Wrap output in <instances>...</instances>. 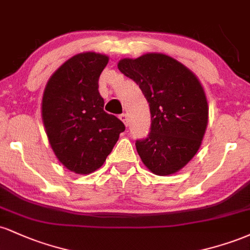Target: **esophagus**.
I'll list each match as a JSON object with an SVG mask.
<instances>
[{
    "label": "esophagus",
    "mask_w": 250,
    "mask_h": 250,
    "mask_svg": "<svg viewBox=\"0 0 250 250\" xmlns=\"http://www.w3.org/2000/svg\"><path fill=\"white\" fill-rule=\"evenodd\" d=\"M120 119H121V121L125 123V125H128V123H129V116H128V114H121V115H120Z\"/></svg>",
    "instance_id": "34e87169"
}]
</instances>
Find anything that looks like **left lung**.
<instances>
[{
  "mask_svg": "<svg viewBox=\"0 0 250 250\" xmlns=\"http://www.w3.org/2000/svg\"><path fill=\"white\" fill-rule=\"evenodd\" d=\"M120 71L139 85L150 109V133L135 146L154 174L179 171L199 150L208 123V103L197 77L163 54L123 59Z\"/></svg>",
  "mask_w": 250,
  "mask_h": 250,
  "instance_id": "obj_1",
  "label": "left lung"
}]
</instances>
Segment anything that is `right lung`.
Listing matches in <instances>:
<instances>
[{
  "label": "right lung",
  "mask_w": 250,
  "mask_h": 250,
  "mask_svg": "<svg viewBox=\"0 0 250 250\" xmlns=\"http://www.w3.org/2000/svg\"><path fill=\"white\" fill-rule=\"evenodd\" d=\"M108 57L83 53L64 62L50 77L42 99V119L60 162L76 174H90L125 130L121 120L103 110L99 79Z\"/></svg>",
  "instance_id": "1"
}]
</instances>
